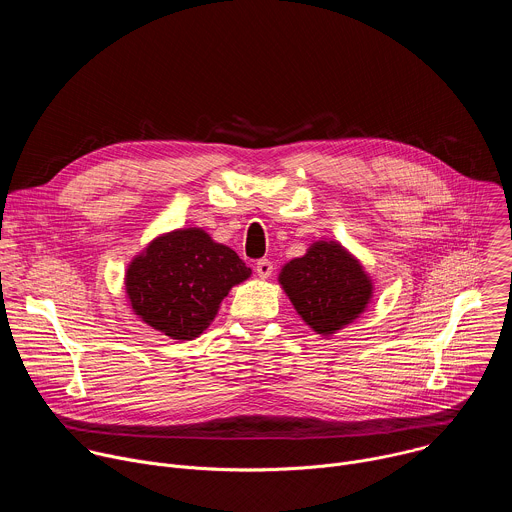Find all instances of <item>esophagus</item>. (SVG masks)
<instances>
[{"label":"esophagus","mask_w":512,"mask_h":512,"mask_svg":"<svg viewBox=\"0 0 512 512\" xmlns=\"http://www.w3.org/2000/svg\"><path fill=\"white\" fill-rule=\"evenodd\" d=\"M255 271H257V275H259L261 279H267V277L273 273V263H271L269 259H259V261L255 263Z\"/></svg>","instance_id":"1"}]
</instances>
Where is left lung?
<instances>
[{"label":"left lung","instance_id":"left-lung-1","mask_svg":"<svg viewBox=\"0 0 512 512\" xmlns=\"http://www.w3.org/2000/svg\"><path fill=\"white\" fill-rule=\"evenodd\" d=\"M277 281L298 316L320 336H334L367 312L375 283L342 243L314 241L306 255L287 261Z\"/></svg>","mask_w":512,"mask_h":512}]
</instances>
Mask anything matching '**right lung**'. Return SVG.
<instances>
[{
  "label": "right lung",
  "instance_id": "right-lung-1",
  "mask_svg": "<svg viewBox=\"0 0 512 512\" xmlns=\"http://www.w3.org/2000/svg\"><path fill=\"white\" fill-rule=\"evenodd\" d=\"M249 277L251 267L231 247L188 227L158 235L129 261L125 294L143 324L172 340H194Z\"/></svg>",
  "mask_w": 512,
  "mask_h": 512
}]
</instances>
